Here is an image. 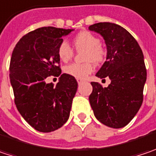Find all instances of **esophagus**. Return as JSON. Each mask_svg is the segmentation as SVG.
<instances>
[{
    "label": "esophagus",
    "instance_id": "esophagus-1",
    "mask_svg": "<svg viewBox=\"0 0 156 156\" xmlns=\"http://www.w3.org/2000/svg\"><path fill=\"white\" fill-rule=\"evenodd\" d=\"M83 82H84V80H83V79H77V82H78V84H81V83Z\"/></svg>",
    "mask_w": 156,
    "mask_h": 156
}]
</instances>
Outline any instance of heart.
Here are the masks:
<instances>
[{"label":"heart","mask_w":156,"mask_h":156,"mask_svg":"<svg viewBox=\"0 0 156 156\" xmlns=\"http://www.w3.org/2000/svg\"><path fill=\"white\" fill-rule=\"evenodd\" d=\"M100 38L88 30L79 32L74 37V44L76 50H85L83 53V60L85 63H72L64 68V72L77 79H83L92 73L93 64L99 65L105 62L107 51L100 44ZM58 58L66 62L74 56V49L66 41H62L58 47Z\"/></svg>","instance_id":"heart-1"}]
</instances>
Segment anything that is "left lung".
I'll use <instances>...</instances> for the list:
<instances>
[{
    "instance_id": "1",
    "label": "left lung",
    "mask_w": 156,
    "mask_h": 156,
    "mask_svg": "<svg viewBox=\"0 0 156 156\" xmlns=\"http://www.w3.org/2000/svg\"><path fill=\"white\" fill-rule=\"evenodd\" d=\"M89 29L102 35L107 46L106 61L96 75L111 79L107 88L91 82V108L102 124L112 128L124 127L134 118L143 102L147 80L143 52L135 38L118 24L98 23Z\"/></svg>"
}]
</instances>
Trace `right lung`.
<instances>
[{
  "label": "right lung",
  "mask_w": 156,
  "mask_h": 156,
  "mask_svg": "<svg viewBox=\"0 0 156 156\" xmlns=\"http://www.w3.org/2000/svg\"><path fill=\"white\" fill-rule=\"evenodd\" d=\"M73 30L38 28L24 35L16 44L9 65V79L15 104L22 117L34 129L50 133L66 123L78 83L61 74L58 47L62 37ZM60 76L56 86L46 83L47 77Z\"/></svg>",
  "instance_id": "add662e5"
}]
</instances>
